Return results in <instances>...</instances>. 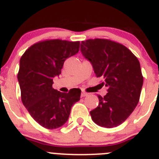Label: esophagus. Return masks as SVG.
<instances>
[{"instance_id":"obj_1","label":"esophagus","mask_w":159,"mask_h":159,"mask_svg":"<svg viewBox=\"0 0 159 159\" xmlns=\"http://www.w3.org/2000/svg\"><path fill=\"white\" fill-rule=\"evenodd\" d=\"M87 95H88V94L84 92V91H82V93H81V97H85V96H87Z\"/></svg>"}]
</instances>
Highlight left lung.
I'll use <instances>...</instances> for the list:
<instances>
[{"label": "left lung", "instance_id": "8db88e82", "mask_svg": "<svg viewBox=\"0 0 159 159\" xmlns=\"http://www.w3.org/2000/svg\"><path fill=\"white\" fill-rule=\"evenodd\" d=\"M80 50L108 88L104 97L98 96L99 104L90 112L91 119L101 127H116L139 101L143 77L139 60L126 46L110 39L83 41Z\"/></svg>", "mask_w": 159, "mask_h": 159}]
</instances>
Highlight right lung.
Masks as SVG:
<instances>
[{
	"label": "right lung",
	"instance_id": "obj_1",
	"mask_svg": "<svg viewBox=\"0 0 159 159\" xmlns=\"http://www.w3.org/2000/svg\"><path fill=\"white\" fill-rule=\"evenodd\" d=\"M80 42L47 39L34 43L20 58L18 81L21 100L30 116L47 129L61 127L71 108L80 99L81 90L62 93L53 88V79L59 75L64 62L80 50Z\"/></svg>",
	"mask_w": 159,
	"mask_h": 159
}]
</instances>
